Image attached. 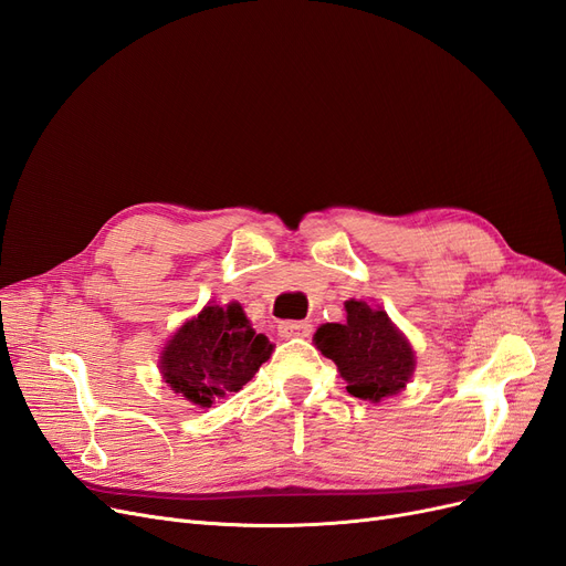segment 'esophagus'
Returning <instances> with one entry per match:
<instances>
[{
  "instance_id": "1",
  "label": "esophagus",
  "mask_w": 566,
  "mask_h": 566,
  "mask_svg": "<svg viewBox=\"0 0 566 566\" xmlns=\"http://www.w3.org/2000/svg\"><path fill=\"white\" fill-rule=\"evenodd\" d=\"M312 324L307 322H282L280 324V336L282 338H310Z\"/></svg>"
}]
</instances>
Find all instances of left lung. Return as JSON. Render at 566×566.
I'll use <instances>...</instances> for the list:
<instances>
[{"instance_id":"8db88e82","label":"left lung","mask_w":566,"mask_h":566,"mask_svg":"<svg viewBox=\"0 0 566 566\" xmlns=\"http://www.w3.org/2000/svg\"><path fill=\"white\" fill-rule=\"evenodd\" d=\"M345 324H322L315 345L338 366L347 391L380 403L406 389L415 370V352L387 312L364 301H347Z\"/></svg>"}]
</instances>
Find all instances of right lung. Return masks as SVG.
Instances as JSON below:
<instances>
[{"instance_id": "right-lung-1", "label": "right lung", "mask_w": 566, "mask_h": 566, "mask_svg": "<svg viewBox=\"0 0 566 566\" xmlns=\"http://www.w3.org/2000/svg\"><path fill=\"white\" fill-rule=\"evenodd\" d=\"M272 349L275 345L251 328L240 303H207L165 343L160 373L175 394L209 408L254 378Z\"/></svg>"}]
</instances>
